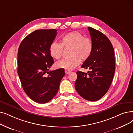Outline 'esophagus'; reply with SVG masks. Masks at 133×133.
<instances>
[{
    "label": "esophagus",
    "mask_w": 133,
    "mask_h": 133,
    "mask_svg": "<svg viewBox=\"0 0 133 133\" xmlns=\"http://www.w3.org/2000/svg\"><path fill=\"white\" fill-rule=\"evenodd\" d=\"M65 73H66V74H70V72H71V71H68V70H65Z\"/></svg>",
    "instance_id": "1"
}]
</instances>
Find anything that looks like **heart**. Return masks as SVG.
<instances>
[{
    "instance_id": "heart-1",
    "label": "heart",
    "mask_w": 133,
    "mask_h": 133,
    "mask_svg": "<svg viewBox=\"0 0 133 133\" xmlns=\"http://www.w3.org/2000/svg\"><path fill=\"white\" fill-rule=\"evenodd\" d=\"M63 48H71L69 59H63L56 63V68H63L66 70H72L78 66L81 62L88 60L93 50V43L91 39L85 37L79 32H69L61 38V43L53 42L49 46L50 55L55 59L62 56Z\"/></svg>"
}]
</instances>
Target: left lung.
Returning <instances> with one entry per match:
<instances>
[{"mask_svg":"<svg viewBox=\"0 0 133 133\" xmlns=\"http://www.w3.org/2000/svg\"><path fill=\"white\" fill-rule=\"evenodd\" d=\"M88 30L93 50L81 67L90 71L77 72L75 88L85 99L96 101L104 96L112 83L115 70V53L111 42L104 34L91 27Z\"/></svg>","mask_w":133,"mask_h":133,"instance_id":"1","label":"left lung"}]
</instances>
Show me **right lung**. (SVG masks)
<instances>
[{
  "instance_id": "right-lung-1",
  "label": "right lung",
  "mask_w": 133,
  "mask_h": 133,
  "mask_svg": "<svg viewBox=\"0 0 133 133\" xmlns=\"http://www.w3.org/2000/svg\"><path fill=\"white\" fill-rule=\"evenodd\" d=\"M55 29L36 30L24 38L18 50V74L23 89L34 102L46 103L56 95L64 69L48 71L54 63L49 46L56 36Z\"/></svg>"
}]
</instances>
